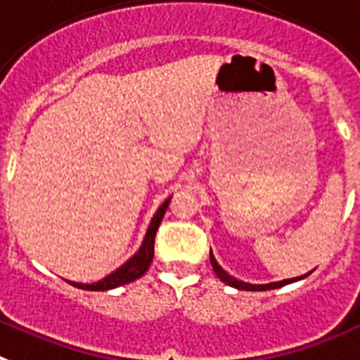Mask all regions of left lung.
<instances>
[{"label": "left lung", "instance_id": "left-lung-1", "mask_svg": "<svg viewBox=\"0 0 360 360\" xmlns=\"http://www.w3.org/2000/svg\"><path fill=\"white\" fill-rule=\"evenodd\" d=\"M210 262H212V268H214L215 275H217L219 279L223 281V283H226L228 286H233V288H237V290H248V292H264V290L281 288V286H284V284L295 283V281H301V279H304V277H306V275H301V277H295V279H284V281H281V283L250 284V283H243V281H237L236 277H232V275H228L226 271L223 270V268L219 266L217 261H215V257H214V255H212V252H210Z\"/></svg>", "mask_w": 360, "mask_h": 360}]
</instances>
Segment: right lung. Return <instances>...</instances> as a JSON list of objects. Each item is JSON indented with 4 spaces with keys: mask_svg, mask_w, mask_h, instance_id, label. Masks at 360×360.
Returning <instances> with one entry per match:
<instances>
[{
    "mask_svg": "<svg viewBox=\"0 0 360 360\" xmlns=\"http://www.w3.org/2000/svg\"><path fill=\"white\" fill-rule=\"evenodd\" d=\"M170 199L172 198H168L167 201L159 206V210L155 212V215L152 217V223H150L148 230H146V236H145V239H143L141 248L137 250V254L134 255V257L128 259L123 266L117 268V270L112 271L110 275H106L105 279L98 281V283H94V284L72 283V281H68V283H70L72 286H76V288H81V290H90V292H105V290L117 288V286H123V284L132 283V281L139 279L141 275H145V271L150 268V262H152V259H154L155 232H158L159 224H161V221H162V215H165L168 205H170Z\"/></svg>",
    "mask_w": 360,
    "mask_h": 360,
    "instance_id": "right-lung-1",
    "label": "right lung"
}]
</instances>
